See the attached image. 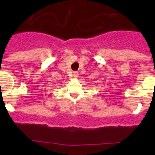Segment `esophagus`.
Instances as JSON below:
<instances>
[{
	"label": "esophagus",
	"mask_w": 155,
	"mask_h": 155,
	"mask_svg": "<svg viewBox=\"0 0 155 155\" xmlns=\"http://www.w3.org/2000/svg\"><path fill=\"white\" fill-rule=\"evenodd\" d=\"M73 77L74 78H77L78 77V72H73Z\"/></svg>",
	"instance_id": "obj_1"
}]
</instances>
